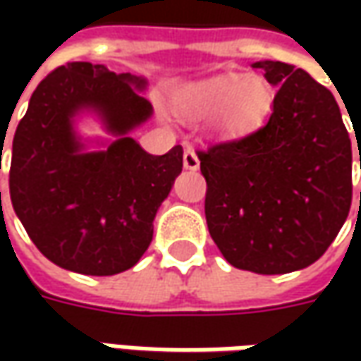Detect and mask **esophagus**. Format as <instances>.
Instances as JSON below:
<instances>
[{"mask_svg":"<svg viewBox=\"0 0 361 361\" xmlns=\"http://www.w3.org/2000/svg\"><path fill=\"white\" fill-rule=\"evenodd\" d=\"M183 162H185V169L187 171H197L199 169V159H197V154L188 148V150H185V159H183Z\"/></svg>","mask_w":361,"mask_h":361,"instance_id":"obj_1","label":"esophagus"}]
</instances>
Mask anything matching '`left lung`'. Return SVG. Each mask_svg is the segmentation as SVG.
<instances>
[{"instance_id":"1","label":"left lung","mask_w":361,"mask_h":361,"mask_svg":"<svg viewBox=\"0 0 361 361\" xmlns=\"http://www.w3.org/2000/svg\"><path fill=\"white\" fill-rule=\"evenodd\" d=\"M145 80L102 63L70 62L44 78L11 146L9 197L34 245L84 275L130 269L152 241V221L183 171V148L148 154L128 132L150 116ZM92 107L117 140L82 153L71 116Z\"/></svg>"}]
</instances>
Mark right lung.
<instances>
[{"mask_svg":"<svg viewBox=\"0 0 361 361\" xmlns=\"http://www.w3.org/2000/svg\"><path fill=\"white\" fill-rule=\"evenodd\" d=\"M265 63L271 74L285 68ZM199 160L211 237L237 269L277 275L312 265L352 207V145L340 108L299 70L277 90L263 128L209 146Z\"/></svg>","mask_w":361,"mask_h":361,"instance_id":"obj_1","label":"right lung"}]
</instances>
